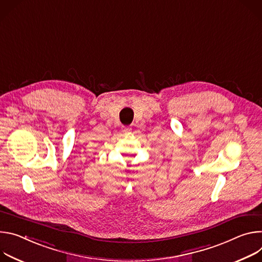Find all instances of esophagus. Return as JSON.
Masks as SVG:
<instances>
[{"mask_svg":"<svg viewBox=\"0 0 262 262\" xmlns=\"http://www.w3.org/2000/svg\"><path fill=\"white\" fill-rule=\"evenodd\" d=\"M122 131H123L124 133H126V134H127V133H130L131 128H130V127H125V126H124V127L122 128Z\"/></svg>","mask_w":262,"mask_h":262,"instance_id":"1","label":"esophagus"}]
</instances>
